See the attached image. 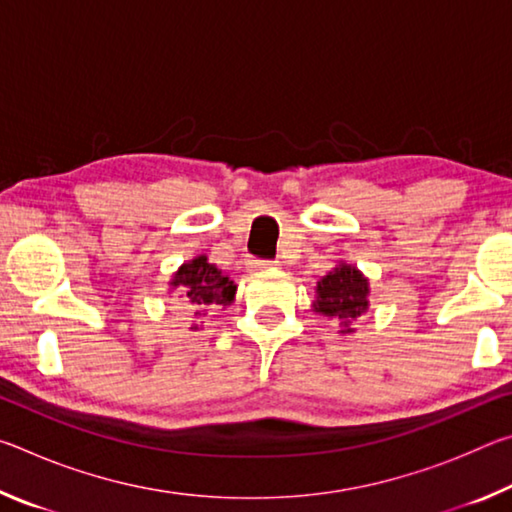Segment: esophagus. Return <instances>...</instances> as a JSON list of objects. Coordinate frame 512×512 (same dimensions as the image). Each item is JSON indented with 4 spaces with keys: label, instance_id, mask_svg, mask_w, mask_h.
I'll list each match as a JSON object with an SVG mask.
<instances>
[{
    "label": "esophagus",
    "instance_id": "esophagus-1",
    "mask_svg": "<svg viewBox=\"0 0 512 512\" xmlns=\"http://www.w3.org/2000/svg\"><path fill=\"white\" fill-rule=\"evenodd\" d=\"M277 266H280L277 262H259V259L250 264V268H255V271H275Z\"/></svg>",
    "mask_w": 512,
    "mask_h": 512
}]
</instances>
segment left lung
<instances>
[{
    "instance_id": "8db88e82",
    "label": "left lung",
    "mask_w": 512,
    "mask_h": 512,
    "mask_svg": "<svg viewBox=\"0 0 512 512\" xmlns=\"http://www.w3.org/2000/svg\"><path fill=\"white\" fill-rule=\"evenodd\" d=\"M316 298L311 302L314 314L336 320L339 334H352V320L370 309V282L357 266L339 262L316 282Z\"/></svg>"
}]
</instances>
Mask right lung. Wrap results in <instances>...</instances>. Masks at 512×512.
<instances>
[{"label": "right lung", "mask_w": 512, "mask_h": 512, "mask_svg": "<svg viewBox=\"0 0 512 512\" xmlns=\"http://www.w3.org/2000/svg\"><path fill=\"white\" fill-rule=\"evenodd\" d=\"M178 291L185 305L192 309L194 320L189 329H201V311L207 307H230L237 296V284L230 280L228 275L216 264H212L207 255H196L194 259H187L185 264L178 266V271L171 275L169 280V293Z\"/></svg>", "instance_id": "obj_1"}]
</instances>
